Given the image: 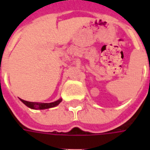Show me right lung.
<instances>
[{"mask_svg":"<svg viewBox=\"0 0 150 150\" xmlns=\"http://www.w3.org/2000/svg\"><path fill=\"white\" fill-rule=\"evenodd\" d=\"M20 100L22 101L25 105H26L27 107L32 109H36V110H43V109H48L50 107H54L57 105H58L62 101L61 99H59L58 100H57L55 102L53 103H36V102H29V101H25L22 99H20Z\"/></svg>","mask_w":150,"mask_h":150,"instance_id":"1","label":"right lung"}]
</instances>
